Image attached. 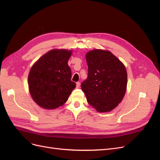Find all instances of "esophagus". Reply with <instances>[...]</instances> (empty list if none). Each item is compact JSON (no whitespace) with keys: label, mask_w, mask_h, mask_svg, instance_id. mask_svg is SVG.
Listing matches in <instances>:
<instances>
[{"label":"esophagus","mask_w":160,"mask_h":160,"mask_svg":"<svg viewBox=\"0 0 160 160\" xmlns=\"http://www.w3.org/2000/svg\"><path fill=\"white\" fill-rule=\"evenodd\" d=\"M76 85H77V88H79V86H80V83H79V82H77V83H76Z\"/></svg>","instance_id":"1"}]
</instances>
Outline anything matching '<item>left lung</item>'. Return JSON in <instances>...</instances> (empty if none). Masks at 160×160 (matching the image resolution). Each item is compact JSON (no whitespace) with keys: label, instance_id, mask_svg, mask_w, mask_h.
Returning <instances> with one entry per match:
<instances>
[{"label":"left lung","instance_id":"1","mask_svg":"<svg viewBox=\"0 0 160 160\" xmlns=\"http://www.w3.org/2000/svg\"><path fill=\"white\" fill-rule=\"evenodd\" d=\"M88 78L81 89L88 103L99 113L112 111L122 102L127 89L125 67L109 51L91 50L86 53Z\"/></svg>","mask_w":160,"mask_h":160}]
</instances>
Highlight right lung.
Returning <instances> with one entry per match:
<instances>
[{
  "mask_svg": "<svg viewBox=\"0 0 160 160\" xmlns=\"http://www.w3.org/2000/svg\"><path fill=\"white\" fill-rule=\"evenodd\" d=\"M71 55V50L52 49L32 66L28 76V89L41 108L55 109L62 106L75 88L67 63Z\"/></svg>",
  "mask_w": 160,
  "mask_h": 160,
  "instance_id": "1",
  "label": "right lung"
}]
</instances>
